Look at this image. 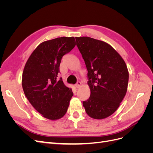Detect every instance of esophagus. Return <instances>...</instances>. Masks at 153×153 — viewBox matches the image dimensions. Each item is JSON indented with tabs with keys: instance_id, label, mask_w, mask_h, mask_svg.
I'll return each instance as SVG.
<instances>
[{
	"instance_id": "1",
	"label": "esophagus",
	"mask_w": 153,
	"mask_h": 153,
	"mask_svg": "<svg viewBox=\"0 0 153 153\" xmlns=\"http://www.w3.org/2000/svg\"><path fill=\"white\" fill-rule=\"evenodd\" d=\"M81 85H82V83L80 82H78L75 85V87H76V88H77V89H78V88H79L81 86Z\"/></svg>"
}]
</instances>
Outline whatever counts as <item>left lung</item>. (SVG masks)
I'll return each instance as SVG.
<instances>
[{"label": "left lung", "instance_id": "left-lung-1", "mask_svg": "<svg viewBox=\"0 0 153 153\" xmlns=\"http://www.w3.org/2000/svg\"><path fill=\"white\" fill-rule=\"evenodd\" d=\"M87 69L91 96L83 101L91 117L102 119L119 108L126 94L129 73L122 57L104 41L89 37L75 38Z\"/></svg>", "mask_w": 153, "mask_h": 153}]
</instances>
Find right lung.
<instances>
[{
    "label": "right lung",
    "mask_w": 153,
    "mask_h": 153,
    "mask_svg": "<svg viewBox=\"0 0 153 153\" xmlns=\"http://www.w3.org/2000/svg\"><path fill=\"white\" fill-rule=\"evenodd\" d=\"M75 45L74 37L44 41L31 53L23 71L22 84L27 100L44 117L52 121L66 114L73 95L57 75L63 55Z\"/></svg>",
    "instance_id": "1"
}]
</instances>
